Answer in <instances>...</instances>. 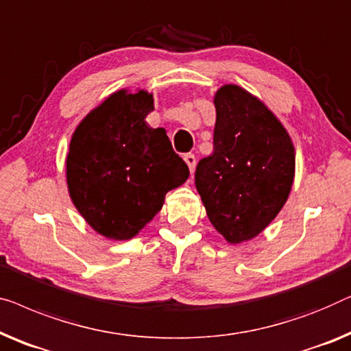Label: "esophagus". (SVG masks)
<instances>
[{
	"label": "esophagus",
	"mask_w": 351,
	"mask_h": 351,
	"mask_svg": "<svg viewBox=\"0 0 351 351\" xmlns=\"http://www.w3.org/2000/svg\"><path fill=\"white\" fill-rule=\"evenodd\" d=\"M184 160H185V163L188 165V167H190V172L193 174V172H195V167H196V156L193 154H185Z\"/></svg>",
	"instance_id": "1"
}]
</instances>
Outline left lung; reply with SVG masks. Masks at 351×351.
Segmentation results:
<instances>
[{
  "label": "left lung",
  "mask_w": 351,
  "mask_h": 351,
  "mask_svg": "<svg viewBox=\"0 0 351 351\" xmlns=\"http://www.w3.org/2000/svg\"><path fill=\"white\" fill-rule=\"evenodd\" d=\"M213 104V152L197 163L195 184L213 228L241 243L260 234L287 202L294 147L277 117L237 85L221 87Z\"/></svg>",
  "instance_id": "left-lung-1"
}]
</instances>
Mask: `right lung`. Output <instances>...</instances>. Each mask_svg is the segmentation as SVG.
<instances>
[{"instance_id":"1","label":"right lung","mask_w":351,"mask_h":351,"mask_svg":"<svg viewBox=\"0 0 351 351\" xmlns=\"http://www.w3.org/2000/svg\"><path fill=\"white\" fill-rule=\"evenodd\" d=\"M154 96L120 90L75 128L66 180L75 209L104 237L126 241L161 210L166 193L184 184L188 166L163 128L145 117Z\"/></svg>"}]
</instances>
